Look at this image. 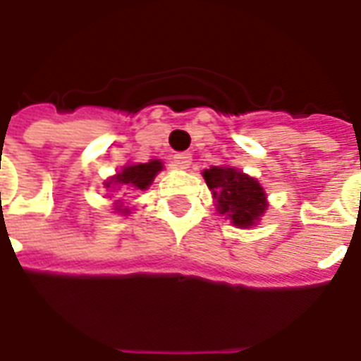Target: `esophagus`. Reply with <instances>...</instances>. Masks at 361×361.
I'll return each mask as SVG.
<instances>
[{"label":"esophagus","instance_id":"34e87169","mask_svg":"<svg viewBox=\"0 0 361 361\" xmlns=\"http://www.w3.org/2000/svg\"><path fill=\"white\" fill-rule=\"evenodd\" d=\"M191 163H192L191 153H178V155H174V166H176V169L187 170L189 166H191Z\"/></svg>","mask_w":361,"mask_h":361}]
</instances>
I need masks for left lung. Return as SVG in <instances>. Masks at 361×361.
Here are the masks:
<instances>
[{"label":"left lung","mask_w":361,"mask_h":361,"mask_svg":"<svg viewBox=\"0 0 361 361\" xmlns=\"http://www.w3.org/2000/svg\"><path fill=\"white\" fill-rule=\"evenodd\" d=\"M204 180L214 192L215 206L221 215L238 228L255 226L268 209L262 185L255 178L234 166H212L204 170Z\"/></svg>","instance_id":"left-lung-1"}]
</instances>
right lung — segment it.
Instances as JSON below:
<instances>
[{
	"instance_id": "1",
	"label": "right lung",
	"mask_w": 361,
	"mask_h": 361,
	"mask_svg": "<svg viewBox=\"0 0 361 361\" xmlns=\"http://www.w3.org/2000/svg\"><path fill=\"white\" fill-rule=\"evenodd\" d=\"M161 170H163V163L159 159H152L149 163L127 164L114 178H110L104 183V187H110V189L118 187V189H125V191H146ZM116 209L121 214H127V208L116 206Z\"/></svg>"
}]
</instances>
